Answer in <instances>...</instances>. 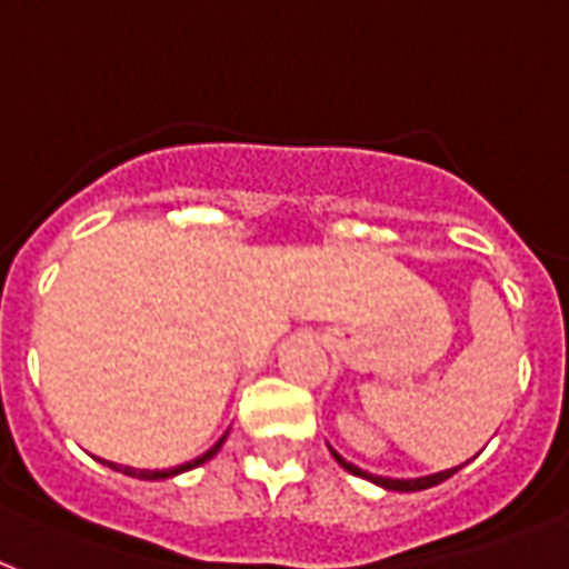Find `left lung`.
<instances>
[{"instance_id": "8db88e82", "label": "left lung", "mask_w": 569, "mask_h": 569, "mask_svg": "<svg viewBox=\"0 0 569 569\" xmlns=\"http://www.w3.org/2000/svg\"><path fill=\"white\" fill-rule=\"evenodd\" d=\"M332 459L345 468V471L350 473H357V477H362V480H371L375 486H381V489H390V492H422V489H431V486H438V482L443 480H450L452 473L459 471V468H447V471H438V473H429V477H411V480H392V477H378V473H369V471H362V468H357V465H350L348 459H341L339 452L332 450Z\"/></svg>"}]
</instances>
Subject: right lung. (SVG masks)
Here are the masks:
<instances>
[{
	"label": "right lung",
	"instance_id": "right-lung-1",
	"mask_svg": "<svg viewBox=\"0 0 569 569\" xmlns=\"http://www.w3.org/2000/svg\"><path fill=\"white\" fill-rule=\"evenodd\" d=\"M224 441H228V431H224L219 441L212 443V447H209V450L203 452V456H198V459H191V462H186V465H177V468H168V471H138V468H117V465H113V462H107V468H113V471L128 473V477H138V480H168V477H177V473L191 471V468H198V465L209 462V459H212V456H216V452L221 450V443H224Z\"/></svg>",
	"mask_w": 569,
	"mask_h": 569
}]
</instances>
